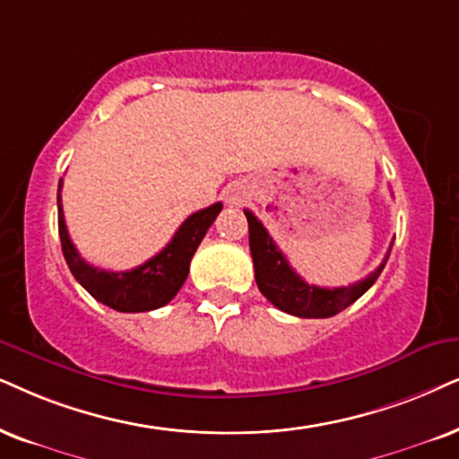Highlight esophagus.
<instances>
[{
	"mask_svg": "<svg viewBox=\"0 0 459 459\" xmlns=\"http://www.w3.org/2000/svg\"><path fill=\"white\" fill-rule=\"evenodd\" d=\"M246 196H247L246 188H243L241 184H233V186H229L224 190V201L229 203V205H241Z\"/></svg>",
	"mask_w": 459,
	"mask_h": 459,
	"instance_id": "esophagus-1",
	"label": "esophagus"
}]
</instances>
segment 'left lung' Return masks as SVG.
<instances>
[{
  "label": "left lung",
  "mask_w": 459,
  "mask_h": 459,
  "mask_svg": "<svg viewBox=\"0 0 459 459\" xmlns=\"http://www.w3.org/2000/svg\"><path fill=\"white\" fill-rule=\"evenodd\" d=\"M247 218L249 229V252L254 260V273H256L258 290L271 300L277 309L297 317H330L343 311L351 303L362 297L367 290L377 281L390 254L384 258L377 269L364 277L362 281L341 288H320L307 283L297 271L290 266L281 249L271 239L269 230L249 210H243Z\"/></svg>",
  "instance_id": "left-lung-1"
}]
</instances>
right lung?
Instances as JSON below:
<instances>
[{
  "label": "right lung",
  "mask_w": 459,
  "mask_h": 459,
  "mask_svg": "<svg viewBox=\"0 0 459 459\" xmlns=\"http://www.w3.org/2000/svg\"><path fill=\"white\" fill-rule=\"evenodd\" d=\"M61 186L63 179L59 182V193H56V207H59L61 247L69 271L92 299L108 305L109 309L123 313L159 309L176 297L186 281L190 260H193L196 247L205 237L207 229L213 224V220L218 218V213L222 212V203H213L205 210L195 212L193 216L184 220L173 239L148 263L131 271L114 273L97 269V266L86 263L69 239L65 218H63Z\"/></svg>",
  "instance_id": "1"
}]
</instances>
